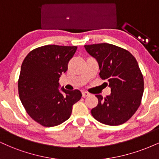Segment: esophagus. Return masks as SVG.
Wrapping results in <instances>:
<instances>
[{
	"label": "esophagus",
	"instance_id": "obj_1",
	"mask_svg": "<svg viewBox=\"0 0 159 159\" xmlns=\"http://www.w3.org/2000/svg\"><path fill=\"white\" fill-rule=\"evenodd\" d=\"M90 93H87V92H86V91H83V92H82V96H83L84 98H85V97H87V96H90Z\"/></svg>",
	"mask_w": 159,
	"mask_h": 159
}]
</instances>
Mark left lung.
Returning a JSON list of instances; mask_svg holds the SVG:
<instances>
[{
  "label": "left lung",
  "mask_w": 159,
  "mask_h": 159,
  "mask_svg": "<svg viewBox=\"0 0 159 159\" xmlns=\"http://www.w3.org/2000/svg\"><path fill=\"white\" fill-rule=\"evenodd\" d=\"M97 61L100 78L107 80L111 94L96 95L98 105L91 110L101 123L119 125L128 121L139 107L143 93V78L134 57L125 49L108 43L84 45Z\"/></svg>",
  "instance_id": "1"
}]
</instances>
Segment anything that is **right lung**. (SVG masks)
<instances>
[{
  "mask_svg": "<svg viewBox=\"0 0 159 159\" xmlns=\"http://www.w3.org/2000/svg\"><path fill=\"white\" fill-rule=\"evenodd\" d=\"M76 50V46L44 45L31 51L21 64L20 100L29 116L43 126H56L68 120L72 105L81 99L79 90L59 89L58 82Z\"/></svg>",
  "mask_w": 159,
  "mask_h": 159,
  "instance_id": "right-lung-1",
  "label": "right lung"
}]
</instances>
